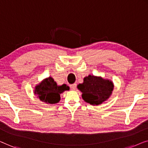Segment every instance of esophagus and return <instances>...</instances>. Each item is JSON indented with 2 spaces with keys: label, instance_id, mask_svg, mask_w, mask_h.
<instances>
[{
  "label": "esophagus",
  "instance_id": "34e87169",
  "mask_svg": "<svg viewBox=\"0 0 148 148\" xmlns=\"http://www.w3.org/2000/svg\"><path fill=\"white\" fill-rule=\"evenodd\" d=\"M70 88H71V90H76V83H74V84L70 85Z\"/></svg>",
  "mask_w": 148,
  "mask_h": 148
}]
</instances>
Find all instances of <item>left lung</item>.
Returning a JSON list of instances; mask_svg holds the SVG:
<instances>
[{
    "label": "left lung",
    "mask_w": 148,
    "mask_h": 148,
    "mask_svg": "<svg viewBox=\"0 0 148 148\" xmlns=\"http://www.w3.org/2000/svg\"><path fill=\"white\" fill-rule=\"evenodd\" d=\"M77 88L82 92V98L85 102L97 106L109 99L113 92L114 84L109 79L90 74L84 77L83 83L78 84Z\"/></svg>",
    "instance_id": "1"
}]
</instances>
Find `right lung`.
Here are the masks:
<instances>
[{
    "instance_id": "1",
    "label": "right lung",
    "mask_w": 148,
    "mask_h": 148,
    "mask_svg": "<svg viewBox=\"0 0 148 148\" xmlns=\"http://www.w3.org/2000/svg\"><path fill=\"white\" fill-rule=\"evenodd\" d=\"M70 87L64 84L58 86L52 77L43 79L34 88V94L37 99L46 104H56L60 101V94L68 90Z\"/></svg>"
}]
</instances>
